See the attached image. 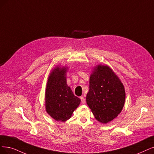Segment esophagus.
Instances as JSON below:
<instances>
[{
  "label": "esophagus",
  "instance_id": "34e87169",
  "mask_svg": "<svg viewBox=\"0 0 154 154\" xmlns=\"http://www.w3.org/2000/svg\"><path fill=\"white\" fill-rule=\"evenodd\" d=\"M81 102H82V103H86V99H85V98L84 97V96H81Z\"/></svg>",
  "mask_w": 154,
  "mask_h": 154
}]
</instances>
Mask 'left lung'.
<instances>
[{"label":"left lung","mask_w":154,"mask_h":154,"mask_svg":"<svg viewBox=\"0 0 154 154\" xmlns=\"http://www.w3.org/2000/svg\"><path fill=\"white\" fill-rule=\"evenodd\" d=\"M125 91L119 79L108 66L98 65L89 79L87 104L94 117L107 123L121 113L125 102Z\"/></svg>","instance_id":"8db88e82"}]
</instances>
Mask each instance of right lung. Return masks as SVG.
I'll return each mask as SVG.
<instances>
[{
	"mask_svg": "<svg viewBox=\"0 0 154 154\" xmlns=\"http://www.w3.org/2000/svg\"><path fill=\"white\" fill-rule=\"evenodd\" d=\"M66 72L65 67H56L51 73L47 84L45 109L57 121L65 122L69 119L81 102L68 86Z\"/></svg>",
	"mask_w": 154,
	"mask_h": 154,
	"instance_id": "obj_1",
	"label": "right lung"
}]
</instances>
